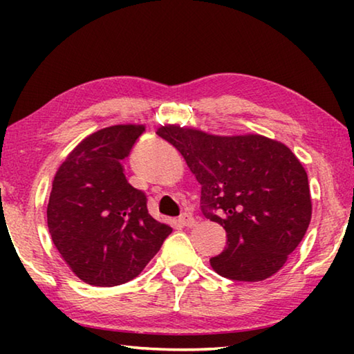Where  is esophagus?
I'll return each instance as SVG.
<instances>
[{
	"instance_id": "esophagus-1",
	"label": "esophagus",
	"mask_w": 354,
	"mask_h": 354,
	"mask_svg": "<svg viewBox=\"0 0 354 354\" xmlns=\"http://www.w3.org/2000/svg\"><path fill=\"white\" fill-rule=\"evenodd\" d=\"M178 221H179V223H181L183 226H189V227H192V226H194V225L196 223V221H195V218H194V217H192V215H190V214H187V212H185V214H183V215H181V217H179V218H178Z\"/></svg>"
}]
</instances>
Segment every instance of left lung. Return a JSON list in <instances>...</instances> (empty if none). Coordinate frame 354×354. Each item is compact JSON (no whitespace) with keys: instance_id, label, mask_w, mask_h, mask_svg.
<instances>
[{"instance_id":"8db88e82","label":"left lung","mask_w":354,"mask_h":354,"mask_svg":"<svg viewBox=\"0 0 354 354\" xmlns=\"http://www.w3.org/2000/svg\"><path fill=\"white\" fill-rule=\"evenodd\" d=\"M156 134L183 154L201 184L203 215L226 231L214 270L248 283L281 270L313 215L308 173L290 148L259 134L214 136L178 124Z\"/></svg>"}]
</instances>
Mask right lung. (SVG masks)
<instances>
[{
  "instance_id": "1",
  "label": "right lung",
  "mask_w": 354,
  "mask_h": 354,
  "mask_svg": "<svg viewBox=\"0 0 354 354\" xmlns=\"http://www.w3.org/2000/svg\"><path fill=\"white\" fill-rule=\"evenodd\" d=\"M145 131L115 124L87 136L56 171L46 207L53 243L84 283L112 287L134 279L171 227L148 214L147 196L122 160Z\"/></svg>"
}]
</instances>
